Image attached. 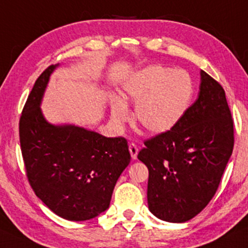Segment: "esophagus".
<instances>
[{
  "mask_svg": "<svg viewBox=\"0 0 248 248\" xmlns=\"http://www.w3.org/2000/svg\"><path fill=\"white\" fill-rule=\"evenodd\" d=\"M129 153H130V155H132L133 159H136L137 154H139V148H137V145L135 144V143H130L129 144Z\"/></svg>",
  "mask_w": 248,
  "mask_h": 248,
  "instance_id": "1",
  "label": "esophagus"
}]
</instances>
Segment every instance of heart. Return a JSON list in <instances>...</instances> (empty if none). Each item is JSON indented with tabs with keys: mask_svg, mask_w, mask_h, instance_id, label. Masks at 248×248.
Segmentation results:
<instances>
[{
	"mask_svg": "<svg viewBox=\"0 0 248 248\" xmlns=\"http://www.w3.org/2000/svg\"><path fill=\"white\" fill-rule=\"evenodd\" d=\"M195 83L188 71L166 65H149L137 71L124 85V98L136 103L135 118L150 133H166L177 127L189 111ZM112 119L118 124L129 116L127 104L112 100Z\"/></svg>",
	"mask_w": 248,
	"mask_h": 248,
	"instance_id": "heart-1",
	"label": "heart"
}]
</instances>
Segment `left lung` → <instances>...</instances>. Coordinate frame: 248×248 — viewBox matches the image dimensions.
I'll use <instances>...</instances> for the list:
<instances>
[{
  "instance_id": "obj_1",
  "label": "left lung",
  "mask_w": 248,
  "mask_h": 248,
  "mask_svg": "<svg viewBox=\"0 0 248 248\" xmlns=\"http://www.w3.org/2000/svg\"><path fill=\"white\" fill-rule=\"evenodd\" d=\"M233 143L224 89L201 70L199 97L184 120L145 140L137 155L149 170V210L173 223L187 222L201 213L217 192Z\"/></svg>"
}]
</instances>
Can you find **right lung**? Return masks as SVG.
Masks as SVG:
<instances>
[{"label": "right lung", "mask_w": 248, "mask_h": 248, "mask_svg": "<svg viewBox=\"0 0 248 248\" xmlns=\"http://www.w3.org/2000/svg\"><path fill=\"white\" fill-rule=\"evenodd\" d=\"M49 65L35 80L19 119L20 150L35 195L68 220H86L108 208L120 174L130 163L124 137H105L75 126H53L40 101Z\"/></svg>", "instance_id": "1"}]
</instances>
